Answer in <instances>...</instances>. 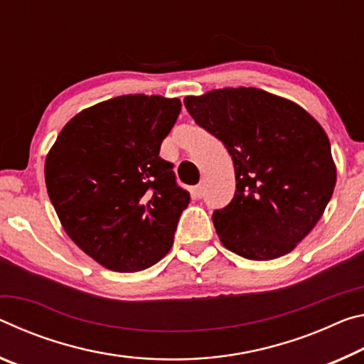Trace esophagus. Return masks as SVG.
I'll return each instance as SVG.
<instances>
[{"instance_id":"esophagus-1","label":"esophagus","mask_w":364,"mask_h":364,"mask_svg":"<svg viewBox=\"0 0 364 364\" xmlns=\"http://www.w3.org/2000/svg\"><path fill=\"white\" fill-rule=\"evenodd\" d=\"M203 193H205V186H203V183H198V186H195L192 188L193 198H201V196H203Z\"/></svg>"}]
</instances>
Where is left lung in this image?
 Segmentation results:
<instances>
[{"label":"left lung","instance_id":"1","mask_svg":"<svg viewBox=\"0 0 364 364\" xmlns=\"http://www.w3.org/2000/svg\"><path fill=\"white\" fill-rule=\"evenodd\" d=\"M183 105L234 161V198L213 213L223 245L255 261L290 253L323 216L336 187L324 129L294 101L252 87L211 90Z\"/></svg>","mask_w":364,"mask_h":364}]
</instances>
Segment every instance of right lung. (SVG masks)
Here are the masks:
<instances>
[{"label": "right lung", "mask_w": 364, "mask_h": 364, "mask_svg": "<svg viewBox=\"0 0 364 364\" xmlns=\"http://www.w3.org/2000/svg\"><path fill=\"white\" fill-rule=\"evenodd\" d=\"M182 103L122 95L65 124L45 161L59 221L88 256L116 272L156 264L174 242L190 193L159 156Z\"/></svg>", "instance_id": "add662e5"}]
</instances>
